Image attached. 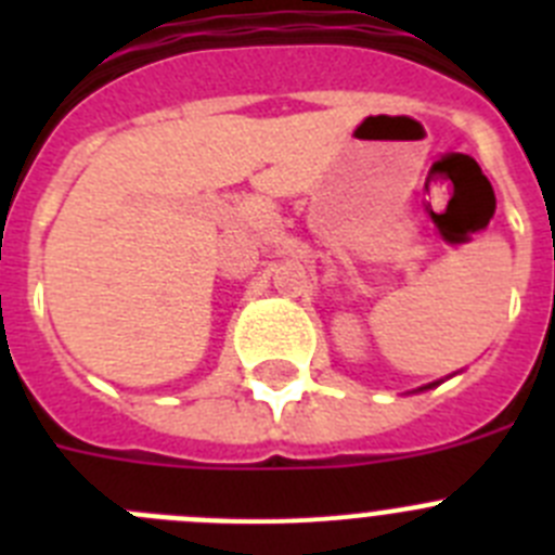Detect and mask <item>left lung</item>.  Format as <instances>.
<instances>
[{
	"mask_svg": "<svg viewBox=\"0 0 555 555\" xmlns=\"http://www.w3.org/2000/svg\"><path fill=\"white\" fill-rule=\"evenodd\" d=\"M425 389H430V386H425Z\"/></svg>",
	"mask_w": 555,
	"mask_h": 555,
	"instance_id": "1",
	"label": "left lung"
}]
</instances>
